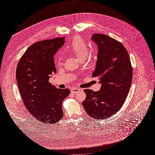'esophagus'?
I'll list each match as a JSON object with an SVG mask.
<instances>
[{
	"instance_id": "esophagus-1",
	"label": "esophagus",
	"mask_w": 155,
	"mask_h": 155,
	"mask_svg": "<svg viewBox=\"0 0 155 155\" xmlns=\"http://www.w3.org/2000/svg\"><path fill=\"white\" fill-rule=\"evenodd\" d=\"M71 91H72L73 93H77V92L80 91V89L78 88H72Z\"/></svg>"
}]
</instances>
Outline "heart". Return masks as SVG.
I'll return each mask as SVG.
<instances>
[{
    "instance_id": "heart-1",
    "label": "heart",
    "mask_w": 155,
    "mask_h": 155,
    "mask_svg": "<svg viewBox=\"0 0 155 155\" xmlns=\"http://www.w3.org/2000/svg\"><path fill=\"white\" fill-rule=\"evenodd\" d=\"M68 49L80 60H84L88 54V48L85 41L81 38L76 37L70 45L68 46ZM59 63V61H58Z\"/></svg>"
}]
</instances>
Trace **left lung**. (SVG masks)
Wrapping results in <instances>:
<instances>
[{"label":"left lung","instance_id":"left-lung-1","mask_svg":"<svg viewBox=\"0 0 155 155\" xmlns=\"http://www.w3.org/2000/svg\"><path fill=\"white\" fill-rule=\"evenodd\" d=\"M92 39L98 48L92 77L98 78L101 87L97 92L84 90L87 97L82 104L88 115L104 120L123 106L131 86L133 68L127 51L120 42L99 34H93Z\"/></svg>","mask_w":155,"mask_h":155}]
</instances>
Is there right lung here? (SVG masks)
Returning <instances> with one entry per match:
<instances>
[{
  "mask_svg": "<svg viewBox=\"0 0 155 155\" xmlns=\"http://www.w3.org/2000/svg\"><path fill=\"white\" fill-rule=\"evenodd\" d=\"M64 37L36 42L26 50L16 69V79L22 100L37 120L53 124L63 118V101L68 88H55L49 82L57 72L54 55L64 43Z\"/></svg>",
  "mask_w": 155,
  "mask_h": 155,
  "instance_id": "add662e5",
  "label": "right lung"
}]
</instances>
